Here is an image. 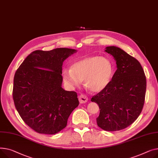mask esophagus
Returning <instances> with one entry per match:
<instances>
[{"instance_id":"1","label":"esophagus","mask_w":158,"mask_h":158,"mask_svg":"<svg viewBox=\"0 0 158 158\" xmlns=\"http://www.w3.org/2000/svg\"><path fill=\"white\" fill-rule=\"evenodd\" d=\"M78 99L80 103H85L86 102L88 101V98L84 95V94H81L78 97Z\"/></svg>"}]
</instances>
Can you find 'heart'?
<instances>
[{
	"label": "heart",
	"instance_id": "obj_1",
	"mask_svg": "<svg viewBox=\"0 0 158 158\" xmlns=\"http://www.w3.org/2000/svg\"><path fill=\"white\" fill-rule=\"evenodd\" d=\"M65 83L71 87L77 86L83 81L84 86L92 92L104 90L112 80L113 64L108 59L99 56L83 57L62 72Z\"/></svg>",
	"mask_w": 158,
	"mask_h": 158
}]
</instances>
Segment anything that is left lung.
<instances>
[{
  "mask_svg": "<svg viewBox=\"0 0 158 158\" xmlns=\"http://www.w3.org/2000/svg\"><path fill=\"white\" fill-rule=\"evenodd\" d=\"M105 51L114 57L117 69L109 85L91 101L99 108L98 126L105 131H119L133 124L141 114L146 77L140 63L121 48L107 46Z\"/></svg>",
  "mask_w": 158,
  "mask_h": 158,
  "instance_id": "obj_1",
  "label": "left lung"
}]
</instances>
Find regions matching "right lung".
Masks as SVG:
<instances>
[{
	"label": "right lung",
	"mask_w": 158,
	"mask_h": 158,
	"mask_svg": "<svg viewBox=\"0 0 158 158\" xmlns=\"http://www.w3.org/2000/svg\"><path fill=\"white\" fill-rule=\"evenodd\" d=\"M76 52L66 48L34 51L15 73V108L24 123L37 133H59L79 105L77 92L62 87L63 62Z\"/></svg>",
	"instance_id": "add662e5"
}]
</instances>
